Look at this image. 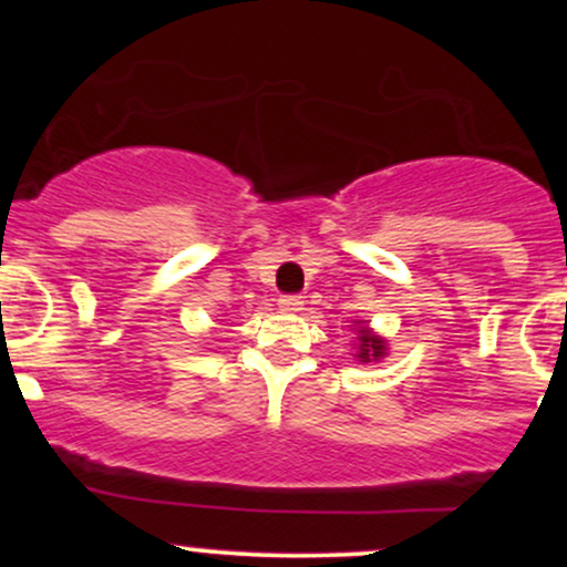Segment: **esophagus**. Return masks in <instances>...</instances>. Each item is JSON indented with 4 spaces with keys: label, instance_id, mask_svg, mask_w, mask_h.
<instances>
[{
    "label": "esophagus",
    "instance_id": "esophagus-1",
    "mask_svg": "<svg viewBox=\"0 0 567 567\" xmlns=\"http://www.w3.org/2000/svg\"><path fill=\"white\" fill-rule=\"evenodd\" d=\"M279 309L288 311V315H298L303 309V298L301 296H282L279 298Z\"/></svg>",
    "mask_w": 567,
    "mask_h": 567
}]
</instances>
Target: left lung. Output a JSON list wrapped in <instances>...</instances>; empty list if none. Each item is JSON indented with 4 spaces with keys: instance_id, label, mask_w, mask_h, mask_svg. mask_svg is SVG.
Segmentation results:
<instances>
[{
    "instance_id": "left-lung-1",
    "label": "left lung",
    "mask_w": 567,
    "mask_h": 567,
    "mask_svg": "<svg viewBox=\"0 0 567 567\" xmlns=\"http://www.w3.org/2000/svg\"><path fill=\"white\" fill-rule=\"evenodd\" d=\"M351 330H354V336H357L354 354H351L357 362L368 365V362H381L383 357L389 354L386 338L375 333V330L368 324V320H357L354 324H351Z\"/></svg>"
}]
</instances>
